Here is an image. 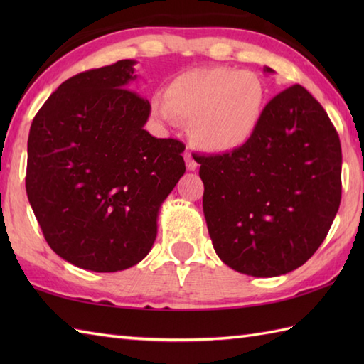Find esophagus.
I'll list each match as a JSON object with an SVG mask.
<instances>
[{
  "label": "esophagus",
  "instance_id": "obj_1",
  "mask_svg": "<svg viewBox=\"0 0 364 364\" xmlns=\"http://www.w3.org/2000/svg\"><path fill=\"white\" fill-rule=\"evenodd\" d=\"M184 161H186V167H188V170H196V168L198 167V164H197V162L194 161V158L191 156V153H189V151L184 153Z\"/></svg>",
  "mask_w": 364,
  "mask_h": 364
}]
</instances>
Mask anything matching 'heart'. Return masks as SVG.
Here are the masks:
<instances>
[{"label": "heart", "mask_w": 364, "mask_h": 364, "mask_svg": "<svg viewBox=\"0 0 364 364\" xmlns=\"http://www.w3.org/2000/svg\"><path fill=\"white\" fill-rule=\"evenodd\" d=\"M264 84L255 73L230 67H198L178 73L166 97L153 94L150 114L161 125L189 120V137L200 150L227 154L249 144L261 125Z\"/></svg>", "instance_id": "obj_1"}]
</instances>
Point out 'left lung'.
Masks as SVG:
<instances>
[{"instance_id": "left-lung-1", "label": "left lung", "mask_w": 364, "mask_h": 364, "mask_svg": "<svg viewBox=\"0 0 364 364\" xmlns=\"http://www.w3.org/2000/svg\"><path fill=\"white\" fill-rule=\"evenodd\" d=\"M196 161L208 231L227 266L278 277L319 249L341 203L343 154L327 112L300 84L270 100L241 150Z\"/></svg>"}]
</instances>
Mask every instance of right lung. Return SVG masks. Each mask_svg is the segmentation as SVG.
I'll return each instance as SVG.
<instances>
[{"label": "right lung", "instance_id": "obj_1", "mask_svg": "<svg viewBox=\"0 0 364 364\" xmlns=\"http://www.w3.org/2000/svg\"><path fill=\"white\" fill-rule=\"evenodd\" d=\"M134 65L72 76L29 129L26 194L38 225L54 253L94 272L149 255L159 208L186 172L184 144L144 129L150 103L128 89Z\"/></svg>", "mask_w": 364, "mask_h": 364}]
</instances>
